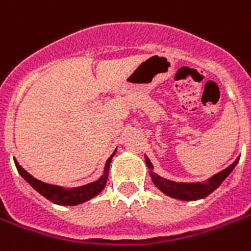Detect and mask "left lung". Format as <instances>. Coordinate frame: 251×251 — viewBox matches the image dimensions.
I'll return each mask as SVG.
<instances>
[{
    "label": "left lung",
    "mask_w": 251,
    "mask_h": 251,
    "mask_svg": "<svg viewBox=\"0 0 251 251\" xmlns=\"http://www.w3.org/2000/svg\"><path fill=\"white\" fill-rule=\"evenodd\" d=\"M145 159L146 164L150 169V177L152 178L153 185L165 195L171 197V198L179 199V201H197V199L206 198L207 195H210L212 191L216 190L222 185L223 181L230 175V172L233 171L238 160H240V159H236L233 164H230L224 171L219 172L203 182H176V181L163 178L159 175H156L153 172V165L150 161L149 157L145 156Z\"/></svg>",
    "instance_id": "1"
}]
</instances>
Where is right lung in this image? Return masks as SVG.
<instances>
[{"instance_id": "1", "label": "right lung", "mask_w": 251, "mask_h": 251, "mask_svg": "<svg viewBox=\"0 0 251 251\" xmlns=\"http://www.w3.org/2000/svg\"><path fill=\"white\" fill-rule=\"evenodd\" d=\"M117 150H114V152L110 155V157L106 160L105 165H104V172L102 175L99 177L94 182L87 183L83 186L72 187V189H65L62 186H57V185H50V183H45L40 179L35 178L33 176H31L28 172L23 169L17 161V159H14L15 167H17L19 175L31 185V186L40 193L43 197L50 201V202L60 204V206H76L80 203H84L87 201H90L94 197L99 195L104 190V187L106 185V179H108V173H109V165L112 161V157L114 156Z\"/></svg>"}]
</instances>
